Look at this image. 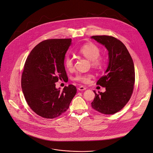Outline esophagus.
<instances>
[{"label":"esophagus","mask_w":153,"mask_h":153,"mask_svg":"<svg viewBox=\"0 0 153 153\" xmlns=\"http://www.w3.org/2000/svg\"><path fill=\"white\" fill-rule=\"evenodd\" d=\"M86 89V88L84 86H79V87L78 88L79 91H84V90H85Z\"/></svg>","instance_id":"1"}]
</instances>
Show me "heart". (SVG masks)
<instances>
[{"label": "heart", "instance_id": "heart-1", "mask_svg": "<svg viewBox=\"0 0 153 153\" xmlns=\"http://www.w3.org/2000/svg\"><path fill=\"white\" fill-rule=\"evenodd\" d=\"M80 53L85 57L86 59L91 61L92 65L96 67L102 65L103 60L101 58L99 57L100 54V48L94 43L89 42L83 45L79 50ZM65 67L71 70L73 67V61L71 57L67 56L64 60ZM92 76L91 74H78L74 77V80L83 83H87L89 82Z\"/></svg>", "mask_w": 153, "mask_h": 153}]
</instances>
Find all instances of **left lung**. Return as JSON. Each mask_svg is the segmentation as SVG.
I'll list each match as a JSON object with an SVG mask.
<instances>
[{
  "instance_id": "8db88e82",
  "label": "left lung",
  "mask_w": 153,
  "mask_h": 153,
  "mask_svg": "<svg viewBox=\"0 0 153 153\" xmlns=\"http://www.w3.org/2000/svg\"><path fill=\"white\" fill-rule=\"evenodd\" d=\"M91 39L104 45L108 51V65L97 84L106 88L105 92L95 94L91 103L95 111L106 115L121 110L129 101L135 81L133 59L125 45L111 36H92Z\"/></svg>"
}]
</instances>
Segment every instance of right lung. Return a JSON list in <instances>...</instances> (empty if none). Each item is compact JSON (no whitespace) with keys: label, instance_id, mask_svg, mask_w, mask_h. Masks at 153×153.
I'll list each match as a JSON object with an SVG mask.
<instances>
[{"label":"right lung","instance_id":"1","mask_svg":"<svg viewBox=\"0 0 153 153\" xmlns=\"http://www.w3.org/2000/svg\"><path fill=\"white\" fill-rule=\"evenodd\" d=\"M71 39L43 41L30 52L22 76V88L30 109L45 118H55L65 112L77 92L69 85L62 91L55 83L68 77L64 66Z\"/></svg>","mask_w":153,"mask_h":153}]
</instances>
